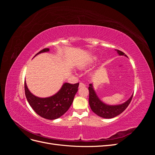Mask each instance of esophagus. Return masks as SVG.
<instances>
[{
  "label": "esophagus",
  "instance_id": "esophagus-1",
  "mask_svg": "<svg viewBox=\"0 0 155 155\" xmlns=\"http://www.w3.org/2000/svg\"><path fill=\"white\" fill-rule=\"evenodd\" d=\"M84 87H85V84H84L83 83H79V88Z\"/></svg>",
  "mask_w": 155,
  "mask_h": 155
}]
</instances>
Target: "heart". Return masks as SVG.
I'll list each match as a JSON object with an SVG mask.
<instances>
[{
	"mask_svg": "<svg viewBox=\"0 0 155 155\" xmlns=\"http://www.w3.org/2000/svg\"><path fill=\"white\" fill-rule=\"evenodd\" d=\"M97 60V58L96 56H92V57L88 58L87 59L84 60L83 61L81 62L78 64V67L80 70H85L88 67H90L91 65H92Z\"/></svg>",
	"mask_w": 155,
	"mask_h": 155,
	"instance_id": "heart-1",
	"label": "heart"
}]
</instances>
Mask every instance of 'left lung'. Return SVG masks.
Segmentation results:
<instances>
[{"mask_svg":"<svg viewBox=\"0 0 155 155\" xmlns=\"http://www.w3.org/2000/svg\"><path fill=\"white\" fill-rule=\"evenodd\" d=\"M119 55H124L127 58L123 51L118 50H115ZM89 91V105L91 108L92 110L101 118H112L118 116L121 112H123L126 108L128 107L130 102L132 100L133 94L129 98V100L124 103L119 105H108L103 102L99 97L97 96V94L94 88L93 84L91 83L88 87Z\"/></svg>","mask_w":155,"mask_h":155,"instance_id":"obj_1","label":"left lung"}]
</instances>
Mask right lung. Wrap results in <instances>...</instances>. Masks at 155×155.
Here are the masks:
<instances>
[{
	"label": "right lung",
	"mask_w": 155,
	"mask_h": 155,
	"mask_svg": "<svg viewBox=\"0 0 155 155\" xmlns=\"http://www.w3.org/2000/svg\"><path fill=\"white\" fill-rule=\"evenodd\" d=\"M49 48H45L37 53L34 58L42 53L48 52ZM79 83L70 84L64 83L59 91L50 97H37L30 91L25 82L26 99L36 113L47 120H55L60 118L71 106L74 98L78 92Z\"/></svg>",
	"instance_id": "obj_1"
}]
</instances>
